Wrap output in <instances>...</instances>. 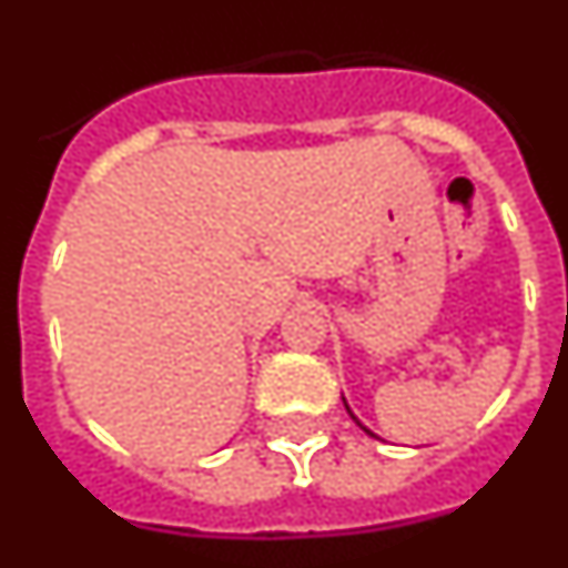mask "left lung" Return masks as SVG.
<instances>
[{"label":"left lung","instance_id":"obj_1","mask_svg":"<svg viewBox=\"0 0 568 568\" xmlns=\"http://www.w3.org/2000/svg\"><path fill=\"white\" fill-rule=\"evenodd\" d=\"M344 406H346V400H344ZM346 413L353 415V409H349V406H346ZM353 420H355V424H358V426H361V429H364V433H366V435H373V433H369V429H366V426H364V424H361V420H358V418H355V415H353Z\"/></svg>","mask_w":568,"mask_h":568}]
</instances>
